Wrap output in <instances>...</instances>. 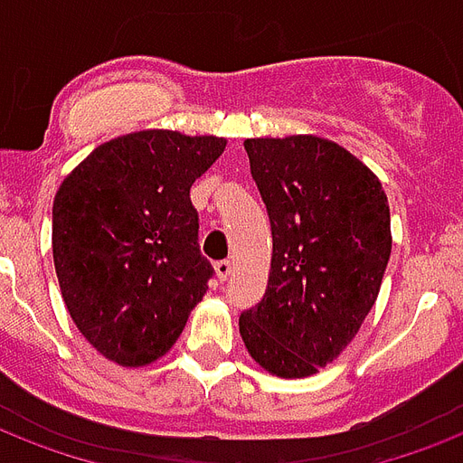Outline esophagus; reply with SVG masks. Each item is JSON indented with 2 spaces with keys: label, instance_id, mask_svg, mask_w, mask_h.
<instances>
[{
  "label": "esophagus",
  "instance_id": "obj_1",
  "mask_svg": "<svg viewBox=\"0 0 463 463\" xmlns=\"http://www.w3.org/2000/svg\"><path fill=\"white\" fill-rule=\"evenodd\" d=\"M232 271V264L228 262V260H223V262H216V277L218 281H228V277H231Z\"/></svg>",
  "mask_w": 463,
  "mask_h": 463
}]
</instances>
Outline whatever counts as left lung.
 Returning a JSON list of instances; mask_svg holds the SVG:
<instances>
[{"instance_id":"left-lung-1","label":"left lung","mask_w":463,"mask_h":463,"mask_svg":"<svg viewBox=\"0 0 463 463\" xmlns=\"http://www.w3.org/2000/svg\"><path fill=\"white\" fill-rule=\"evenodd\" d=\"M245 150L269 216L271 269L240 335L267 372L301 379L347 347L379 296L388 199L369 167L323 137H252Z\"/></svg>"}]
</instances>
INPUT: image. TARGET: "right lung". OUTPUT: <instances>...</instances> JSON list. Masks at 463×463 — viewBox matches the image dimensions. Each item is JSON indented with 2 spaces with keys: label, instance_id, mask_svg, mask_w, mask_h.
Wrapping results in <instances>:
<instances>
[{
  "label": "right lung",
  "instance_id": "1",
  "mask_svg": "<svg viewBox=\"0 0 463 463\" xmlns=\"http://www.w3.org/2000/svg\"><path fill=\"white\" fill-rule=\"evenodd\" d=\"M223 137L140 130L109 140L52 201V260L70 316L121 366L160 359L208 291L192 184Z\"/></svg>",
  "mask_w": 463,
  "mask_h": 463
}]
</instances>
